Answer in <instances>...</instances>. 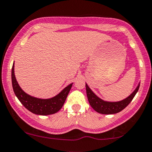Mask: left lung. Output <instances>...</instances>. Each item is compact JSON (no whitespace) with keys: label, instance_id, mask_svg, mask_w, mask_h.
Masks as SVG:
<instances>
[{"label":"left lung","instance_id":"8db88e82","mask_svg":"<svg viewBox=\"0 0 152 152\" xmlns=\"http://www.w3.org/2000/svg\"><path fill=\"white\" fill-rule=\"evenodd\" d=\"M86 92H87V99L90 103V106L93 107L94 110H96L97 113L101 114L104 115H111L119 113L121 110H123L125 107L129 105V104L132 102L133 98L136 95L139 90L140 83L137 86L135 90L129 95L127 98L124 99V100L119 101V102H107L98 97L91 89L88 87V85L86 84Z\"/></svg>","mask_w":152,"mask_h":152}]
</instances>
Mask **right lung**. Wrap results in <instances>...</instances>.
I'll return each instance as SVG.
<instances>
[{
	"label": "right lung",
	"instance_id": "1",
	"mask_svg": "<svg viewBox=\"0 0 152 152\" xmlns=\"http://www.w3.org/2000/svg\"><path fill=\"white\" fill-rule=\"evenodd\" d=\"M12 83L15 96L23 105L32 113L39 115H48L59 111L65 103L73 83L67 85L59 94L50 99H39L27 94L18 85L15 75V65L12 68Z\"/></svg>",
	"mask_w": 152,
	"mask_h": 152
}]
</instances>
